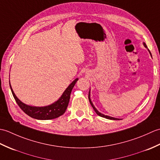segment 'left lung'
<instances>
[{
	"instance_id": "8db88e82",
	"label": "left lung",
	"mask_w": 160,
	"mask_h": 160,
	"mask_svg": "<svg viewBox=\"0 0 160 160\" xmlns=\"http://www.w3.org/2000/svg\"><path fill=\"white\" fill-rule=\"evenodd\" d=\"M144 47H146V48H147V45H146V44L144 42ZM150 53H151V52H150ZM89 102H90V104H91V107H93V108L94 109V111H95V112H96V113L99 115V116H100V117H102V118H107V119H109V120H119V119H118V118H112V117H110V116H107V115H103V114H102V113H100V112H98V110L96 109V108H95V107L93 106V103L91 102V99H90V98H89Z\"/></svg>"
}]
</instances>
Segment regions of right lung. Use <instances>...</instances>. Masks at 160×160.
Here are the masks:
<instances>
[{
    "label": "right lung",
    "instance_id": "1",
    "mask_svg": "<svg viewBox=\"0 0 160 160\" xmlns=\"http://www.w3.org/2000/svg\"><path fill=\"white\" fill-rule=\"evenodd\" d=\"M78 78H76L73 82H72L70 85L67 88V89L64 91V92L60 97V99L56 102L49 105L47 107H31L29 105L22 103L18 98L16 96V95L13 93L11 85L9 86L11 88L13 98L18 104L19 107L25 112V113L28 115L31 118L37 119V120H52L60 117L66 111L67 108L69 104V102L70 99V96L71 91H72L73 87L76 84L78 81Z\"/></svg>",
    "mask_w": 160,
    "mask_h": 160
}]
</instances>
